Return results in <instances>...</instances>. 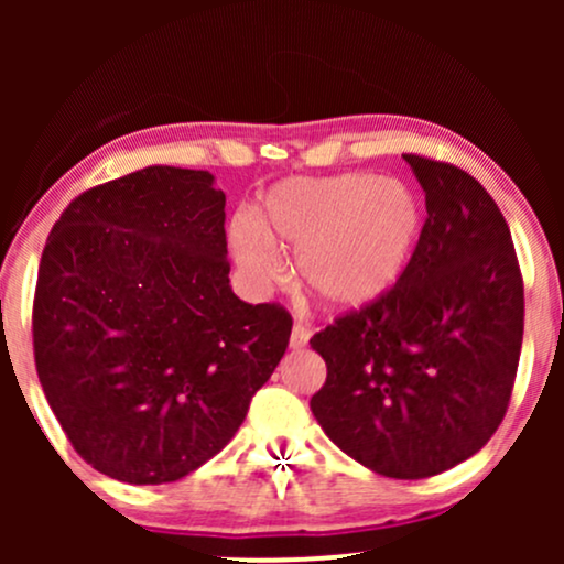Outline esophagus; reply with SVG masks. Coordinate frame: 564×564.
Returning <instances> with one entry per match:
<instances>
[{
    "label": "esophagus",
    "instance_id": "1",
    "mask_svg": "<svg viewBox=\"0 0 564 564\" xmlns=\"http://www.w3.org/2000/svg\"><path fill=\"white\" fill-rule=\"evenodd\" d=\"M307 341H310V332H307V328L302 326L300 321H296V323H294V328H291V347L300 349V347L307 345Z\"/></svg>",
    "mask_w": 564,
    "mask_h": 564
}]
</instances>
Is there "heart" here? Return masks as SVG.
Wrapping results in <instances>:
<instances>
[{
    "mask_svg": "<svg viewBox=\"0 0 564 564\" xmlns=\"http://www.w3.org/2000/svg\"><path fill=\"white\" fill-rule=\"evenodd\" d=\"M422 236L411 187L371 174L289 177L264 193L260 212L230 219L238 268L257 286L286 275L278 246L294 249V278L328 310H360L398 286Z\"/></svg>",
    "mask_w": 564,
    "mask_h": 564,
    "instance_id": "b5f03b06",
    "label": "heart"
}]
</instances>
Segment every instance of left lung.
Masks as SVG:
<instances>
[{
  "label": "left lung",
  "instance_id": "8db88e82",
  "mask_svg": "<svg viewBox=\"0 0 564 564\" xmlns=\"http://www.w3.org/2000/svg\"><path fill=\"white\" fill-rule=\"evenodd\" d=\"M426 198L390 294L310 339L326 384L310 400L328 440L394 480L467 462L507 413L522 347V275L507 219L458 166L405 153Z\"/></svg>",
  "mask_w": 564,
  "mask_h": 564
}]
</instances>
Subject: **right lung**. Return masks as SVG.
Instances as JSON below:
<instances>
[{
	"label": "right lung",
	"instance_id": "1",
	"mask_svg": "<svg viewBox=\"0 0 564 564\" xmlns=\"http://www.w3.org/2000/svg\"><path fill=\"white\" fill-rule=\"evenodd\" d=\"M228 275L212 172L145 166L70 200L39 264L34 358L89 467L174 482L230 443L291 315L238 300Z\"/></svg>",
	"mask_w": 564,
	"mask_h": 564
}]
</instances>
